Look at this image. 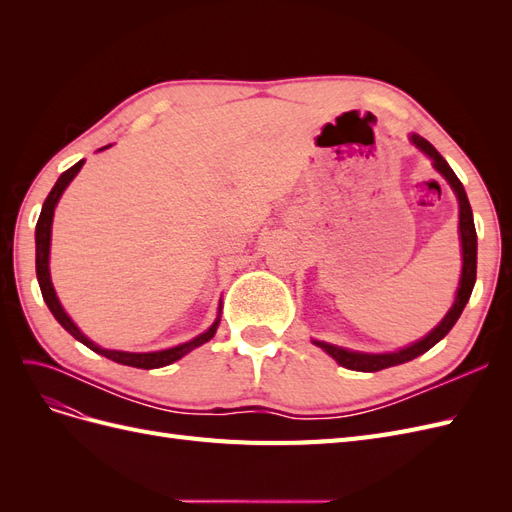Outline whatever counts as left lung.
<instances>
[{
    "label": "left lung",
    "mask_w": 512,
    "mask_h": 512,
    "mask_svg": "<svg viewBox=\"0 0 512 512\" xmlns=\"http://www.w3.org/2000/svg\"><path fill=\"white\" fill-rule=\"evenodd\" d=\"M410 141L421 149L423 153L433 160V166H436L438 173L451 183V188L455 190L457 198H459V232H461V252H463V269H461V280H459V288H457V297L453 307L448 309V314L444 316V320L433 329L427 337H423L421 342H416L404 350L399 352H389V354H365V352H352V350H344L337 348L333 344L327 342H314L316 346H320L324 352L331 354L333 359L348 369L354 371H380L386 367L393 365H401L408 363L416 356H421L423 352H427L429 348L436 346L442 337H446V333L455 327V322L459 320L463 307H466L474 282H476V228H474V218H472V207L466 190H463V183L457 179V175L453 173V168L446 164V160L440 156L429 141H425L423 136L412 134Z\"/></svg>",
    "instance_id": "obj_1"
}]
</instances>
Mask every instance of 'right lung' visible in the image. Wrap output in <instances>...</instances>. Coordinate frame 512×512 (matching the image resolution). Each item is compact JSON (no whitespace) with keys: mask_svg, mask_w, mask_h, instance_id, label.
Returning <instances> with one entry per match:
<instances>
[{"mask_svg":"<svg viewBox=\"0 0 512 512\" xmlns=\"http://www.w3.org/2000/svg\"><path fill=\"white\" fill-rule=\"evenodd\" d=\"M81 166H83V160L76 162L72 168H68L66 173H61V177L53 185V190L49 192V196H46V200H44L40 218H38V224H36V275H38V284H40V290H42V299H44L46 305H49L51 314L55 316V320L61 324V327H64L74 339H79V342L85 344L89 350H94V352L106 356V359H111V361L121 363V365L138 367V369H156V367H164V365L175 363V361L181 359V356L188 354L190 350L209 342V339L215 335V331H218L220 318L215 320L203 335L194 337L192 342H188V344H181V346L160 350V352H119V350L100 348V346L91 342V339H87L79 329H76V324L68 318V314L64 312V307H61L59 299L55 297V290H53V284H51V273H49V247H51L53 213H55V205H57L59 196L64 194V190L68 188V183L76 177V173H79Z\"/></svg>","mask_w":512,"mask_h":512,"instance_id":"add662e5","label":"right lung"}]
</instances>
